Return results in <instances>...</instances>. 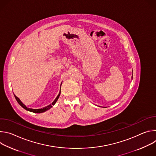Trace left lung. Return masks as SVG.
Returning a JSON list of instances; mask_svg holds the SVG:
<instances>
[{"label": "left lung", "mask_w": 156, "mask_h": 156, "mask_svg": "<svg viewBox=\"0 0 156 156\" xmlns=\"http://www.w3.org/2000/svg\"><path fill=\"white\" fill-rule=\"evenodd\" d=\"M132 78H133V77H132Z\"/></svg>", "instance_id": "left-lung-1"}]
</instances>
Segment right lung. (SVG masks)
<instances>
[{"mask_svg": "<svg viewBox=\"0 0 156 156\" xmlns=\"http://www.w3.org/2000/svg\"><path fill=\"white\" fill-rule=\"evenodd\" d=\"M61 85H62V84H61ZM60 91L58 95L57 96V97L55 98V100L54 101V102L52 103V104H50V105H48V106H46V107H43V108H38V109H33V108H30L27 107V106H26L25 104H23V103H22V102L20 100V99H19L18 97H16L15 94H14V96H15V98L16 101L18 102V103L22 107H23V108H25V110H28V111H30V112H34V113H42V112H46V111H47L48 110L50 109V108L52 107V105H54L55 104V102H57V101L58 100V98H59V96H60Z\"/></svg>", "mask_w": 156, "mask_h": 156, "instance_id": "obj_1", "label": "right lung"}]
</instances>
